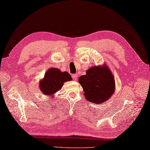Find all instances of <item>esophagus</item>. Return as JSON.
<instances>
[{"instance_id":"1","label":"esophagus","mask_w":150,"mask_h":150,"mask_svg":"<svg viewBox=\"0 0 150 150\" xmlns=\"http://www.w3.org/2000/svg\"><path fill=\"white\" fill-rule=\"evenodd\" d=\"M72 78H73V79H74V80H76V79H77V78H78V75H77V74H74L72 75Z\"/></svg>"}]
</instances>
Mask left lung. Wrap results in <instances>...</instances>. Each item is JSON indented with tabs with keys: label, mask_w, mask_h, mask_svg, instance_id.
<instances>
[{
	"label": "left lung",
	"mask_w": 150,
	"mask_h": 150,
	"mask_svg": "<svg viewBox=\"0 0 150 150\" xmlns=\"http://www.w3.org/2000/svg\"><path fill=\"white\" fill-rule=\"evenodd\" d=\"M79 82L86 99L98 105L108 101L115 89L114 76L106 64L89 68L86 75L80 76Z\"/></svg>",
	"instance_id": "8db88e82"
}]
</instances>
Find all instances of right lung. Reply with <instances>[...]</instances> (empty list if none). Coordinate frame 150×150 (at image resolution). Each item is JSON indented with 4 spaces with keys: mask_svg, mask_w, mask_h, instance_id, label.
<instances>
[{
    "mask_svg": "<svg viewBox=\"0 0 150 150\" xmlns=\"http://www.w3.org/2000/svg\"><path fill=\"white\" fill-rule=\"evenodd\" d=\"M71 80V75L68 72H61L59 69L52 68L49 69L44 79L40 81L39 87L44 94L52 96L61 89L64 82Z\"/></svg>",
    "mask_w": 150,
    "mask_h": 150,
    "instance_id": "1",
    "label": "right lung"
}]
</instances>
